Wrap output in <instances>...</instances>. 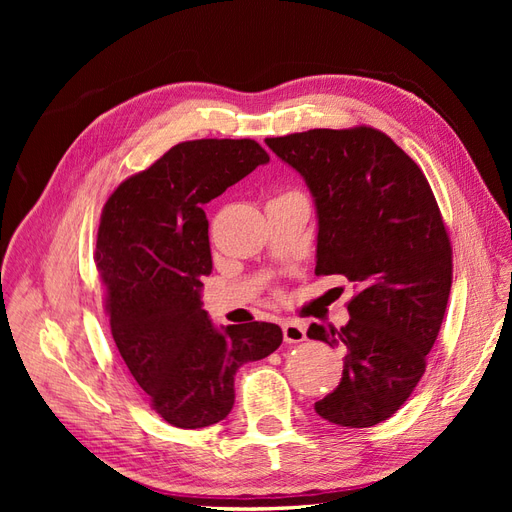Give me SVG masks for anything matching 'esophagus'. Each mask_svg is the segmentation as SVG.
Returning a JSON list of instances; mask_svg holds the SVG:
<instances>
[{"mask_svg": "<svg viewBox=\"0 0 512 512\" xmlns=\"http://www.w3.org/2000/svg\"><path fill=\"white\" fill-rule=\"evenodd\" d=\"M284 339L286 344H299V342H305V322H299V320H288L284 322Z\"/></svg>", "mask_w": 512, "mask_h": 512, "instance_id": "1", "label": "esophagus"}]
</instances>
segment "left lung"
I'll list each match as a JSON object with an SVG mask.
<instances>
[{
  "label": "left lung",
  "instance_id": "left-lung-1",
  "mask_svg": "<svg viewBox=\"0 0 512 512\" xmlns=\"http://www.w3.org/2000/svg\"><path fill=\"white\" fill-rule=\"evenodd\" d=\"M265 143L312 192L316 275L359 286L342 329H307L346 352L337 389L314 408L339 427H374L406 404L442 327L453 250L438 203L423 170L380 130L320 128Z\"/></svg>",
  "mask_w": 512,
  "mask_h": 512
}]
</instances>
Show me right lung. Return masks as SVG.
<instances>
[{
	"instance_id": "1",
	"label": "right lung",
	"mask_w": 512,
	"mask_h": 512,
	"mask_svg": "<svg viewBox=\"0 0 512 512\" xmlns=\"http://www.w3.org/2000/svg\"><path fill=\"white\" fill-rule=\"evenodd\" d=\"M269 156L250 138L179 143L106 200L96 265L113 339L130 374L166 423L200 429L235 404V374L282 344L271 322L213 327L200 301L211 273L203 205Z\"/></svg>"
}]
</instances>
